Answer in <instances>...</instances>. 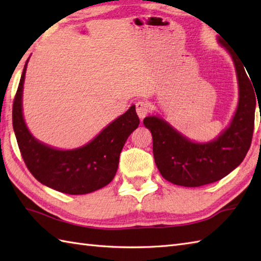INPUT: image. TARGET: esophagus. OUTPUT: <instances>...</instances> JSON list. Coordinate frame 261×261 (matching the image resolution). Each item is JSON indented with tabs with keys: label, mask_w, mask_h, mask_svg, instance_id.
Listing matches in <instances>:
<instances>
[{
	"label": "esophagus",
	"mask_w": 261,
	"mask_h": 261,
	"mask_svg": "<svg viewBox=\"0 0 261 261\" xmlns=\"http://www.w3.org/2000/svg\"><path fill=\"white\" fill-rule=\"evenodd\" d=\"M136 111L137 114L139 115L140 119H143L149 112V104L146 101H139L136 103Z\"/></svg>",
	"instance_id": "esophagus-1"
}]
</instances>
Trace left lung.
<instances>
[{"mask_svg": "<svg viewBox=\"0 0 261 261\" xmlns=\"http://www.w3.org/2000/svg\"><path fill=\"white\" fill-rule=\"evenodd\" d=\"M219 42L233 59L239 83V103L228 129L213 141L197 143L159 116L143 120L152 135L154 163L164 178L175 185L198 187L222 179L242 163L251 145L257 93L245 65L237 59L228 43L221 38Z\"/></svg>", "mask_w": 261, "mask_h": 261, "instance_id": "obj_1", "label": "left lung"}]
</instances>
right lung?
<instances>
[{
  "label": "right lung",
  "instance_id": "add662e5",
  "mask_svg": "<svg viewBox=\"0 0 261 261\" xmlns=\"http://www.w3.org/2000/svg\"><path fill=\"white\" fill-rule=\"evenodd\" d=\"M28 60L12 110L13 130L28 169L41 184L70 195L92 193L107 186L118 170L120 153L127 137L139 125L135 105L85 146L73 150L49 147L32 137L22 114V91Z\"/></svg>",
  "mask_w": 261,
  "mask_h": 261
}]
</instances>
